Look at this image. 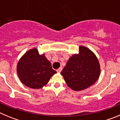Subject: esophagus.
I'll list each match as a JSON object with an SVG mask.
<instances>
[{"label":"esophagus","instance_id":"34e87169","mask_svg":"<svg viewBox=\"0 0 120 120\" xmlns=\"http://www.w3.org/2000/svg\"><path fill=\"white\" fill-rule=\"evenodd\" d=\"M62 67H59V68H58V70H57V72H58V73H60L61 72V71H62Z\"/></svg>","mask_w":120,"mask_h":120}]
</instances>
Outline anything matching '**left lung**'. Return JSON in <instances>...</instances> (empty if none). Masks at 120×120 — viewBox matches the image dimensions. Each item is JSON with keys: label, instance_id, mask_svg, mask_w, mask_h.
<instances>
[{"label": "left lung", "instance_id": "obj_1", "mask_svg": "<svg viewBox=\"0 0 120 120\" xmlns=\"http://www.w3.org/2000/svg\"><path fill=\"white\" fill-rule=\"evenodd\" d=\"M78 54L69 58L61 74L68 86L75 91L85 90L99 78L100 66L96 55L87 47L80 45Z\"/></svg>", "mask_w": 120, "mask_h": 120}]
</instances>
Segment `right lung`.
Instances as JSON below:
<instances>
[{"label": "right lung", "mask_w": 120, "mask_h": 120, "mask_svg": "<svg viewBox=\"0 0 120 120\" xmlns=\"http://www.w3.org/2000/svg\"><path fill=\"white\" fill-rule=\"evenodd\" d=\"M17 73L24 85L32 89H40L48 83L56 71L53 69L44 53L40 55L37 48H33L20 59Z\"/></svg>", "instance_id": "1"}]
</instances>
